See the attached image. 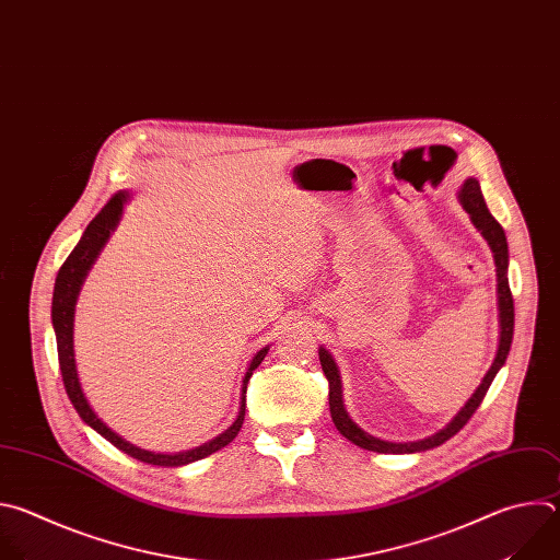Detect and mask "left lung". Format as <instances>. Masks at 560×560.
I'll return each instance as SVG.
<instances>
[{
	"mask_svg": "<svg viewBox=\"0 0 560 560\" xmlns=\"http://www.w3.org/2000/svg\"><path fill=\"white\" fill-rule=\"evenodd\" d=\"M459 200L464 205V209L470 213L472 225L481 232V236L488 241L492 254H494V265H497V293H499V326H501V338H499V349H497V358L490 366V371L486 373L481 386L472 393V397L466 401V406L455 415V419L441 428L439 432H434L432 436H425L421 441H406V443H393V441H384L377 439L369 432H364L347 412L345 401H342V380H340V371L338 364H335L332 355L319 347V364L322 371L328 380V406H330V417L335 428H338L349 441H353L355 445L364 451H373V453H388V455H410V453H421V451H430L441 445L443 441H448L451 436H455L466 423L468 419L475 415V410L481 406L492 380L497 377V373L501 371V366L508 360L510 347H512V335H514V300H512V291H510V282H508V241H505V232L494 220V215L490 213L483 194H481V185L477 178H468L462 189H459Z\"/></svg>",
	"mask_w": 560,
	"mask_h": 560,
	"instance_id": "1",
	"label": "left lung"
}]
</instances>
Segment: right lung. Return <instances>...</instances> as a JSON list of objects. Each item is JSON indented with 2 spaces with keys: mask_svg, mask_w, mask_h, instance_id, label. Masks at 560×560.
<instances>
[{
  "mask_svg": "<svg viewBox=\"0 0 560 560\" xmlns=\"http://www.w3.org/2000/svg\"><path fill=\"white\" fill-rule=\"evenodd\" d=\"M130 194L128 191H117L115 196H112L103 209L92 218L90 225L85 228L81 241L77 243V247L70 252V256L66 258V262L61 265L59 273H57V280H55V291H52V328H55V338H57V353H59V369H61V377H63V386H66V393L74 406V410L79 412V417L90 425L94 428L103 439H107L115 448H119L121 453L143 462V464H152V466H165V468H176V466H185V464H191V462H198V459H205L209 457L211 453L225 448L228 443H232L236 439V434L241 432L243 428V421H245V406H247V384H249V377L254 375V371L260 366V362L265 360L269 347H265L262 351L256 353V358L252 360L249 369H247V375L243 380V395H241V410H238V417L236 421L222 432L218 434L215 439L198 445V448L194 451H187V453H178V455H161V453H150V451H143L139 448V445L126 441L121 434H117L112 428H107L98 417L96 412L90 408L83 390H81V384H79V375H77V364H74V345H72V326H74V304H77V298H79V291H81V284L90 271V267L94 265L96 256L101 254L103 245L107 243L109 234L117 230L119 220H121V213H124V205L128 202Z\"/></svg>",
  "mask_w": 560,
  "mask_h": 560,
  "instance_id": "add662e5",
  "label": "right lung"
}]
</instances>
